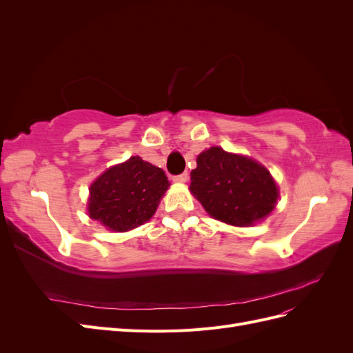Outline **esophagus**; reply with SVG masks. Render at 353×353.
<instances>
[{
  "label": "esophagus",
  "mask_w": 353,
  "mask_h": 353,
  "mask_svg": "<svg viewBox=\"0 0 353 353\" xmlns=\"http://www.w3.org/2000/svg\"><path fill=\"white\" fill-rule=\"evenodd\" d=\"M174 181H175V183H187V181H188V174L183 172V174H179V175H175Z\"/></svg>",
  "instance_id": "1"
}]
</instances>
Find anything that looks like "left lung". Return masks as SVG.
Returning <instances> with one entry per match:
<instances>
[{"label": "left lung", "instance_id": "8db88e82", "mask_svg": "<svg viewBox=\"0 0 353 353\" xmlns=\"http://www.w3.org/2000/svg\"><path fill=\"white\" fill-rule=\"evenodd\" d=\"M190 190L210 216L236 227L268 216L279 199L268 170L221 147H210L197 156Z\"/></svg>", "mask_w": 353, "mask_h": 353}]
</instances>
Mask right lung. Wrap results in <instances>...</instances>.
Listing matches in <instances>:
<instances>
[{"label":"right lung","instance_id":"right-lung-1","mask_svg":"<svg viewBox=\"0 0 353 353\" xmlns=\"http://www.w3.org/2000/svg\"><path fill=\"white\" fill-rule=\"evenodd\" d=\"M168 187L162 169L132 156L94 181L88 213L113 231H130L153 216Z\"/></svg>","mask_w":353,"mask_h":353}]
</instances>
